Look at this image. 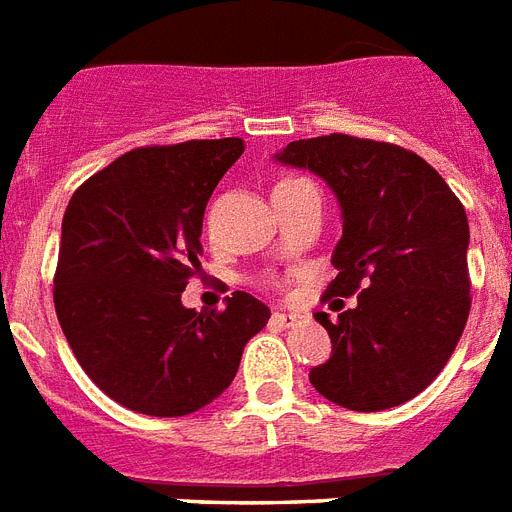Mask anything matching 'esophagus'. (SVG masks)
Wrapping results in <instances>:
<instances>
[{
  "label": "esophagus",
  "instance_id": "esophagus-1",
  "mask_svg": "<svg viewBox=\"0 0 512 512\" xmlns=\"http://www.w3.org/2000/svg\"><path fill=\"white\" fill-rule=\"evenodd\" d=\"M273 321L278 323V326H284V328H294L299 326V323H305V315L302 313H286V310H278V313H273Z\"/></svg>",
  "mask_w": 512,
  "mask_h": 512
}]
</instances>
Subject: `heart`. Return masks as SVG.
<instances>
[{
    "mask_svg": "<svg viewBox=\"0 0 512 512\" xmlns=\"http://www.w3.org/2000/svg\"><path fill=\"white\" fill-rule=\"evenodd\" d=\"M299 186H310V181L302 176H286L273 186V191H292V189H299Z\"/></svg>",
    "mask_w": 512,
    "mask_h": 512,
    "instance_id": "1",
    "label": "heart"
}]
</instances>
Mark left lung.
<instances>
[{"instance_id":"obj_1","label":"left lung","mask_w":512,"mask_h":512,"mask_svg":"<svg viewBox=\"0 0 512 512\" xmlns=\"http://www.w3.org/2000/svg\"><path fill=\"white\" fill-rule=\"evenodd\" d=\"M276 160L334 189L342 239L326 297L357 294L336 321L315 313L334 355L310 371V384L360 413L413 400L442 373L471 313L463 202L423 157L389 141L299 139Z\"/></svg>"}]
</instances>
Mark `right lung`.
I'll return each instance as SVG.
<instances>
[{
    "instance_id": "right-lung-1",
    "label": "right lung",
    "mask_w": 512,
    "mask_h": 512,
    "mask_svg": "<svg viewBox=\"0 0 512 512\" xmlns=\"http://www.w3.org/2000/svg\"><path fill=\"white\" fill-rule=\"evenodd\" d=\"M242 152V139L131 149L70 197L54 310L86 376L128 410L176 418L210 405L268 323L247 292L223 310L181 305L199 273L207 199Z\"/></svg>"
}]
</instances>
